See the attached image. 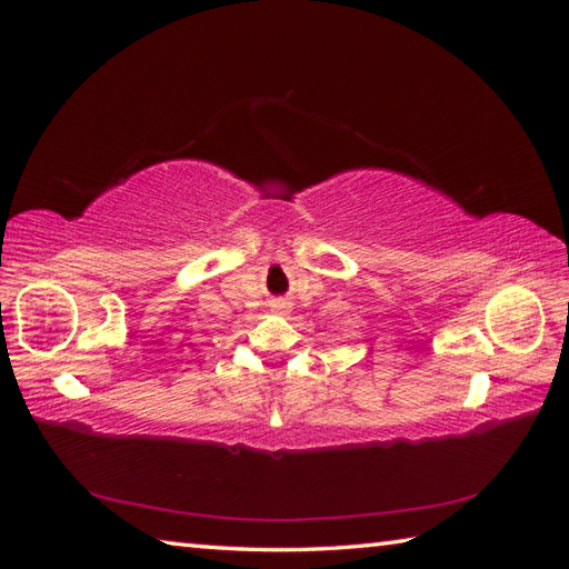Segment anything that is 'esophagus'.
I'll list each match as a JSON object with an SVG mask.
<instances>
[{
    "mask_svg": "<svg viewBox=\"0 0 569 569\" xmlns=\"http://www.w3.org/2000/svg\"><path fill=\"white\" fill-rule=\"evenodd\" d=\"M270 311H272L274 316H289V311H291V303H289V301H284V299H278V301H272V303H270Z\"/></svg>",
    "mask_w": 569,
    "mask_h": 569,
    "instance_id": "esophagus-1",
    "label": "esophagus"
}]
</instances>
